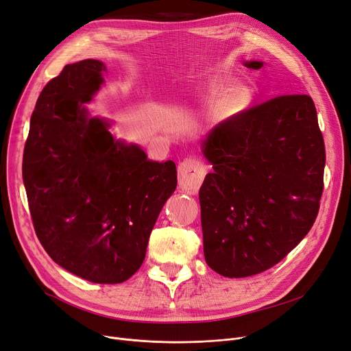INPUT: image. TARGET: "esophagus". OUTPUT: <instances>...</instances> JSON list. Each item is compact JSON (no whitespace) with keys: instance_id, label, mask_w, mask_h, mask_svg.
<instances>
[{"instance_id":"obj_1","label":"esophagus","mask_w":351,"mask_h":351,"mask_svg":"<svg viewBox=\"0 0 351 351\" xmlns=\"http://www.w3.org/2000/svg\"><path fill=\"white\" fill-rule=\"evenodd\" d=\"M206 167L202 162L196 159H186L178 167V182L179 188L186 193H196L199 189Z\"/></svg>"}]
</instances>
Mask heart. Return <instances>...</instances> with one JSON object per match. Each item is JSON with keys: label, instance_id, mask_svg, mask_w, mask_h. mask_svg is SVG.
<instances>
[{"label": "heart", "instance_id": "heart-1", "mask_svg": "<svg viewBox=\"0 0 351 351\" xmlns=\"http://www.w3.org/2000/svg\"><path fill=\"white\" fill-rule=\"evenodd\" d=\"M250 99V93L245 87H235L232 90L225 93V96L221 99L218 110L219 114L223 117L232 116L239 113L243 108H245Z\"/></svg>", "mask_w": 351, "mask_h": 351}]
</instances>
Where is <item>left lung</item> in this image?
Returning a JSON list of instances; mask_svg holds the SVG:
<instances>
[{
    "instance_id": "left-lung-1",
    "label": "left lung",
    "mask_w": 351,
    "mask_h": 351,
    "mask_svg": "<svg viewBox=\"0 0 351 351\" xmlns=\"http://www.w3.org/2000/svg\"><path fill=\"white\" fill-rule=\"evenodd\" d=\"M202 154L213 169L199 189L206 264L228 278L278 264L311 230L323 193L326 149L313 99L278 96L228 117Z\"/></svg>"
}]
</instances>
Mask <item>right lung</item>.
<instances>
[{
    "label": "right lung",
    "instance_id": "add662e5",
    "mask_svg": "<svg viewBox=\"0 0 351 351\" xmlns=\"http://www.w3.org/2000/svg\"><path fill=\"white\" fill-rule=\"evenodd\" d=\"M103 71L87 58L45 84L29 120L23 179L51 260L87 281L119 284L141 268L178 178L172 160H149L138 145L116 141L108 120L88 116Z\"/></svg>",
    "mask_w": 351,
    "mask_h": 351
}]
</instances>
